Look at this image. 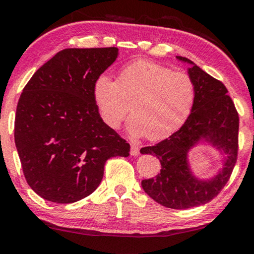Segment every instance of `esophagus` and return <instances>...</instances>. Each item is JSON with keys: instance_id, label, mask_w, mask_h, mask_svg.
<instances>
[{"instance_id": "obj_1", "label": "esophagus", "mask_w": 254, "mask_h": 254, "mask_svg": "<svg viewBox=\"0 0 254 254\" xmlns=\"http://www.w3.org/2000/svg\"><path fill=\"white\" fill-rule=\"evenodd\" d=\"M138 153H139V148L137 147L136 144H131V147H130V154L132 156H136V155H138Z\"/></svg>"}]
</instances>
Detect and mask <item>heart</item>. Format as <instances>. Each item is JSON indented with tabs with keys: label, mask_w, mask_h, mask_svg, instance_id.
Instances as JSON below:
<instances>
[{
	"label": "heart",
	"mask_w": 254,
	"mask_h": 254,
	"mask_svg": "<svg viewBox=\"0 0 254 254\" xmlns=\"http://www.w3.org/2000/svg\"><path fill=\"white\" fill-rule=\"evenodd\" d=\"M93 100L104 123L121 127L127 110V131L160 141L182 127L194 103V84L188 74L138 60L125 64L117 81L100 75L93 84ZM129 109H127V105Z\"/></svg>",
	"instance_id": "obj_1"
}]
</instances>
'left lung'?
<instances>
[{
	"label": "left lung",
	"mask_w": 254,
	"mask_h": 254,
	"mask_svg": "<svg viewBox=\"0 0 254 254\" xmlns=\"http://www.w3.org/2000/svg\"><path fill=\"white\" fill-rule=\"evenodd\" d=\"M189 76L194 84L191 113L179 130L142 154L155 155L161 170L155 178L142 180L145 193L166 208L189 209L203 205L216 197L228 182L238 156L239 116L234 103L221 81L216 80L188 58ZM200 144H209L223 156V168L210 178H199L191 171L188 154Z\"/></svg>",
	"instance_id": "8db88e82"
}]
</instances>
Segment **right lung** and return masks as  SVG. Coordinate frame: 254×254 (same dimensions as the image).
Wrapping results in <instances>:
<instances>
[{"mask_svg": "<svg viewBox=\"0 0 254 254\" xmlns=\"http://www.w3.org/2000/svg\"><path fill=\"white\" fill-rule=\"evenodd\" d=\"M117 48L65 49L40 66L16 107L14 138L31 189L54 203H74L100 185L105 162L130 145L104 123L93 84Z\"/></svg>", "mask_w": 254, "mask_h": 254, "instance_id": "obj_1", "label": "right lung"}]
</instances>
